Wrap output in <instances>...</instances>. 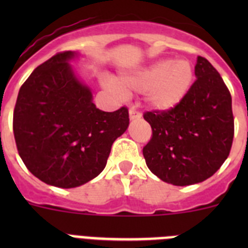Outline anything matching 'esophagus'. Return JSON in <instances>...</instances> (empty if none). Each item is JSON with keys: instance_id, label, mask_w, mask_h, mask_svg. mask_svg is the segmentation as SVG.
Returning a JSON list of instances; mask_svg holds the SVG:
<instances>
[{"instance_id": "1", "label": "esophagus", "mask_w": 248, "mask_h": 248, "mask_svg": "<svg viewBox=\"0 0 248 248\" xmlns=\"http://www.w3.org/2000/svg\"><path fill=\"white\" fill-rule=\"evenodd\" d=\"M140 117H141V114H140L139 110H137V109H135V108H130V109H129V118H130L131 120L139 119Z\"/></svg>"}]
</instances>
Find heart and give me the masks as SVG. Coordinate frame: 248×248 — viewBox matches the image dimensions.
<instances>
[{
	"label": "heart",
	"mask_w": 248,
	"mask_h": 248,
	"mask_svg": "<svg viewBox=\"0 0 248 248\" xmlns=\"http://www.w3.org/2000/svg\"><path fill=\"white\" fill-rule=\"evenodd\" d=\"M194 71L186 61H159L145 69L123 77L113 87L119 92H145L146 102L157 110L174 108L189 92Z\"/></svg>",
	"instance_id": "obj_1"
}]
</instances>
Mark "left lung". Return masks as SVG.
<instances>
[{"instance_id": "left-lung-1", "label": "left lung", "mask_w": 248, "mask_h": 248, "mask_svg": "<svg viewBox=\"0 0 248 248\" xmlns=\"http://www.w3.org/2000/svg\"><path fill=\"white\" fill-rule=\"evenodd\" d=\"M195 76L174 108L143 115L153 131L143 148L146 165L159 179L176 186L212 176L229 156L235 134L231 94L220 73L199 56Z\"/></svg>"}]
</instances>
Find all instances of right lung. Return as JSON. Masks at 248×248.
I'll list each match as a JSON object with an SVG mask.
<instances>
[{
	"label": "right lung",
	"instance_id": "obj_1",
	"mask_svg": "<svg viewBox=\"0 0 248 248\" xmlns=\"http://www.w3.org/2000/svg\"><path fill=\"white\" fill-rule=\"evenodd\" d=\"M74 54L59 52L38 65L22 84L13 110L22 161L39 180L63 189L98 176L129 125L126 107L103 111L92 102V92L68 63Z\"/></svg>",
	"mask_w": 248,
	"mask_h": 248
}]
</instances>
